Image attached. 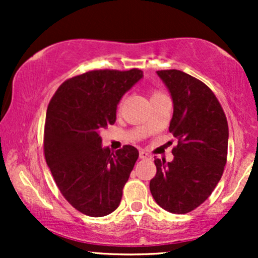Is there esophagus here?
I'll use <instances>...</instances> for the list:
<instances>
[{"instance_id":"1","label":"esophagus","mask_w":258,"mask_h":258,"mask_svg":"<svg viewBox=\"0 0 258 258\" xmlns=\"http://www.w3.org/2000/svg\"><path fill=\"white\" fill-rule=\"evenodd\" d=\"M139 158H141V159H150L152 156H150L147 152H144V150H141V152H139Z\"/></svg>"}]
</instances>
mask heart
Wrapping results in <instances>:
<instances>
[{
	"label": "heart",
	"instance_id": "1",
	"mask_svg": "<svg viewBox=\"0 0 258 258\" xmlns=\"http://www.w3.org/2000/svg\"><path fill=\"white\" fill-rule=\"evenodd\" d=\"M160 94H162V93H160V92H154V93H153V96H152V98H153V97L160 96Z\"/></svg>",
	"mask_w": 258,
	"mask_h": 258
}]
</instances>
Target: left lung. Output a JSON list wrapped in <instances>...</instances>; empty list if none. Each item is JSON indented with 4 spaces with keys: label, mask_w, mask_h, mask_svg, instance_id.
Returning <instances> with one entry per match:
<instances>
[{
    "label": "left lung",
    "mask_w": 258,
    "mask_h": 258,
    "mask_svg": "<svg viewBox=\"0 0 258 258\" xmlns=\"http://www.w3.org/2000/svg\"><path fill=\"white\" fill-rule=\"evenodd\" d=\"M170 91L173 115L170 132L178 139L173 160L155 159L150 191L156 204L172 214H188L211 195L227 162L228 122L214 92L180 70H160Z\"/></svg>",
    "instance_id": "obj_1"
}]
</instances>
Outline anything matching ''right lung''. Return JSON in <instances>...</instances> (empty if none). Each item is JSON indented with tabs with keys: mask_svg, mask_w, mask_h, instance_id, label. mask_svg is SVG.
I'll use <instances>...</instances> for the list:
<instances>
[{
	"mask_svg": "<svg viewBox=\"0 0 258 258\" xmlns=\"http://www.w3.org/2000/svg\"><path fill=\"white\" fill-rule=\"evenodd\" d=\"M143 72L92 70L59 86L47 108L44 158L57 186L73 207L91 217L111 214L138 159L123 146L111 153L100 131L116 120L120 99Z\"/></svg>",
	"mask_w": 258,
	"mask_h": 258,
	"instance_id": "obj_1",
	"label": "right lung"
}]
</instances>
